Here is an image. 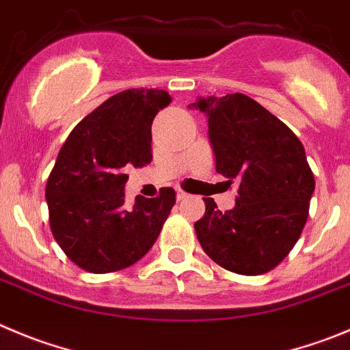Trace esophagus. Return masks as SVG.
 I'll return each mask as SVG.
<instances>
[{"mask_svg":"<svg viewBox=\"0 0 350 350\" xmlns=\"http://www.w3.org/2000/svg\"><path fill=\"white\" fill-rule=\"evenodd\" d=\"M188 197H190V195L186 193V191H183V190L176 191V198H178V200H185V198H188Z\"/></svg>","mask_w":350,"mask_h":350,"instance_id":"obj_1","label":"esophagus"}]
</instances>
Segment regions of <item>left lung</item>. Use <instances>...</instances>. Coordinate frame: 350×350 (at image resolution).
I'll return each mask as SVG.
<instances>
[{"label": "left lung", "instance_id": "obj_1", "mask_svg": "<svg viewBox=\"0 0 350 350\" xmlns=\"http://www.w3.org/2000/svg\"><path fill=\"white\" fill-rule=\"evenodd\" d=\"M190 109L208 119L215 171L237 183L231 211L204 198L195 223L204 252L233 273L256 276L278 266L299 240L314 193L302 143L286 124L247 94L198 98Z\"/></svg>", "mask_w": 350, "mask_h": 350}]
</instances>
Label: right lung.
Segmentation results:
<instances>
[{"instance_id":"right-lung-1","label":"right lung","mask_w":350,"mask_h":350,"mask_svg":"<svg viewBox=\"0 0 350 350\" xmlns=\"http://www.w3.org/2000/svg\"><path fill=\"white\" fill-rule=\"evenodd\" d=\"M171 103L164 90H126L77 124L46 183L50 228L65 256L90 273L138 262L155 243L176 191L126 207L127 169L152 162V122Z\"/></svg>"}]
</instances>
